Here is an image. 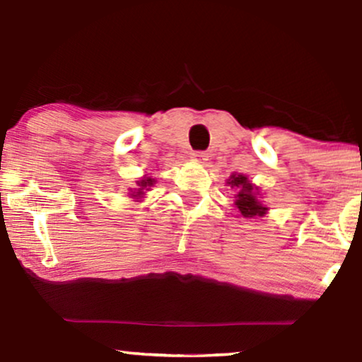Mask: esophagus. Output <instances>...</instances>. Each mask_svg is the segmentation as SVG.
I'll return each instance as SVG.
<instances>
[{
  "label": "esophagus",
  "instance_id": "34e87169",
  "mask_svg": "<svg viewBox=\"0 0 362 362\" xmlns=\"http://www.w3.org/2000/svg\"><path fill=\"white\" fill-rule=\"evenodd\" d=\"M191 158L196 163H199V165H206L207 160H209V155H207V153H204V151H194V153H192Z\"/></svg>",
  "mask_w": 362,
  "mask_h": 362
}]
</instances>
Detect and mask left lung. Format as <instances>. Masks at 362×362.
<instances>
[{"label":"left lung","mask_w":362,"mask_h":362,"mask_svg":"<svg viewBox=\"0 0 362 362\" xmlns=\"http://www.w3.org/2000/svg\"><path fill=\"white\" fill-rule=\"evenodd\" d=\"M227 186L234 191V207L237 214L244 219H257L264 217L269 211L265 202L262 201V189L254 185L247 175L242 173H232L227 180Z\"/></svg>","instance_id":"8db88e82"}]
</instances>
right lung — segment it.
<instances>
[{"instance_id":"obj_1","label":"right lung","mask_w":362,"mask_h":362,"mask_svg":"<svg viewBox=\"0 0 362 362\" xmlns=\"http://www.w3.org/2000/svg\"><path fill=\"white\" fill-rule=\"evenodd\" d=\"M156 185V177L153 173H145L140 180H136V186L130 187V192H128V197H132L135 202H141L145 199L146 192L151 191V187Z\"/></svg>"}]
</instances>
